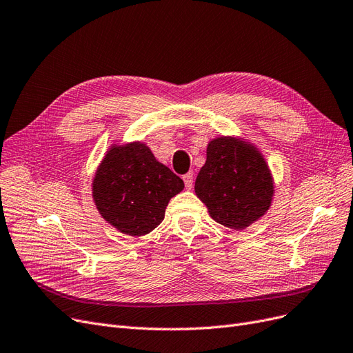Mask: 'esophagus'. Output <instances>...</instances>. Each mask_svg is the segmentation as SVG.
I'll list each match as a JSON object with an SVG mask.
<instances>
[{"label":"esophagus","instance_id":"1","mask_svg":"<svg viewBox=\"0 0 353 353\" xmlns=\"http://www.w3.org/2000/svg\"><path fill=\"white\" fill-rule=\"evenodd\" d=\"M182 179H184V182H185V187H187V190H191V188H192V185H194V175H192V172L185 174L184 176H182Z\"/></svg>","mask_w":353,"mask_h":353}]
</instances>
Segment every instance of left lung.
<instances>
[{"mask_svg": "<svg viewBox=\"0 0 353 353\" xmlns=\"http://www.w3.org/2000/svg\"><path fill=\"white\" fill-rule=\"evenodd\" d=\"M194 190L214 221L230 229H245L259 221L274 192L263 154L234 137H217L208 144Z\"/></svg>", "mask_w": 353, "mask_h": 353, "instance_id": "obj_1", "label": "left lung"}]
</instances>
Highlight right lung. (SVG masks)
<instances>
[{"label":"right lung","instance_id":"1","mask_svg":"<svg viewBox=\"0 0 353 353\" xmlns=\"http://www.w3.org/2000/svg\"><path fill=\"white\" fill-rule=\"evenodd\" d=\"M93 200L101 216L119 232L141 236L161 225L165 209L184 190V181L156 161L148 145H112L93 178Z\"/></svg>","mask_w":353,"mask_h":353}]
</instances>
